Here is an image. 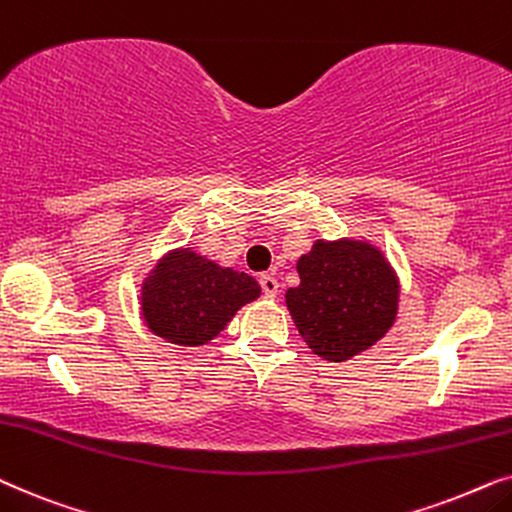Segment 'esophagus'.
Wrapping results in <instances>:
<instances>
[{
  "mask_svg": "<svg viewBox=\"0 0 512 512\" xmlns=\"http://www.w3.org/2000/svg\"><path fill=\"white\" fill-rule=\"evenodd\" d=\"M260 285H262L264 295H267L269 299H274L278 295V278L274 274H262Z\"/></svg>",
  "mask_w": 512,
  "mask_h": 512,
  "instance_id": "obj_1",
  "label": "esophagus"
}]
</instances>
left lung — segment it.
<instances>
[{
    "label": "left lung",
    "instance_id": "obj_1",
    "mask_svg": "<svg viewBox=\"0 0 512 512\" xmlns=\"http://www.w3.org/2000/svg\"><path fill=\"white\" fill-rule=\"evenodd\" d=\"M297 274L299 285L285 292V304L306 346L323 360H351L393 327L400 278L377 243L318 238L297 260Z\"/></svg>",
    "mask_w": 512,
    "mask_h": 512
}]
</instances>
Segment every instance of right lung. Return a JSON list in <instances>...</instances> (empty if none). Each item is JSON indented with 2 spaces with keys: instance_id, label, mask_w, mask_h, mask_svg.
<instances>
[{
  "instance_id": "1",
  "label": "right lung",
  "mask_w": 512,
  "mask_h": 512,
  "mask_svg": "<svg viewBox=\"0 0 512 512\" xmlns=\"http://www.w3.org/2000/svg\"><path fill=\"white\" fill-rule=\"evenodd\" d=\"M262 295L255 278L208 260L189 245L161 255L140 285L147 330L173 346L208 344L241 306Z\"/></svg>"
}]
</instances>
